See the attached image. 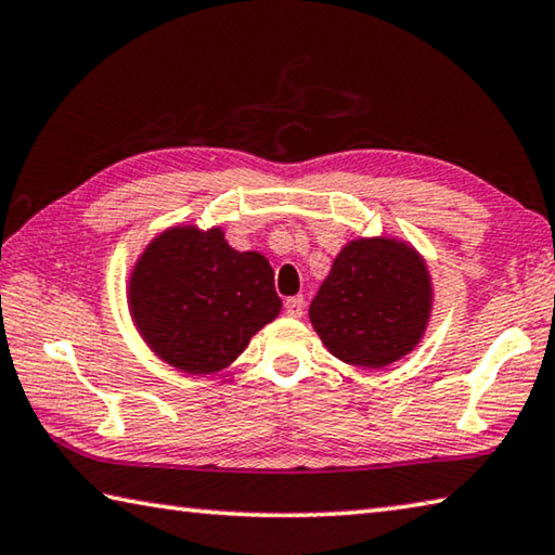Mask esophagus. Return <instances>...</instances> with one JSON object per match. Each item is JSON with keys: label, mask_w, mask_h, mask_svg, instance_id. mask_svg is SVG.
<instances>
[{"label": "esophagus", "mask_w": 555, "mask_h": 555, "mask_svg": "<svg viewBox=\"0 0 555 555\" xmlns=\"http://www.w3.org/2000/svg\"><path fill=\"white\" fill-rule=\"evenodd\" d=\"M304 308H306V300H304V296H294V298H288V300H286L284 312H286V318H291V320H298L300 315H304Z\"/></svg>", "instance_id": "34e87169"}]
</instances>
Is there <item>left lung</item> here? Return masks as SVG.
Segmentation results:
<instances>
[{"mask_svg": "<svg viewBox=\"0 0 555 555\" xmlns=\"http://www.w3.org/2000/svg\"><path fill=\"white\" fill-rule=\"evenodd\" d=\"M435 286L425 257L400 237H354L339 249L310 304V322L332 357L383 369L425 337Z\"/></svg>", "mask_w": 555, "mask_h": 555, "instance_id": "8db88e82", "label": "left lung"}]
</instances>
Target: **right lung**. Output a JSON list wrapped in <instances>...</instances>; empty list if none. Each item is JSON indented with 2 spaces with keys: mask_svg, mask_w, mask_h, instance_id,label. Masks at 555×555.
Returning a JSON list of instances; mask_svg holds the SVG:
<instances>
[{
  "mask_svg": "<svg viewBox=\"0 0 555 555\" xmlns=\"http://www.w3.org/2000/svg\"><path fill=\"white\" fill-rule=\"evenodd\" d=\"M126 298L147 349L191 376L228 369L281 312L269 259L230 247L220 225L157 233L130 269Z\"/></svg>",
  "mask_w": 555,
  "mask_h": 555,
  "instance_id": "right-lung-1",
  "label": "right lung"
}]
</instances>
